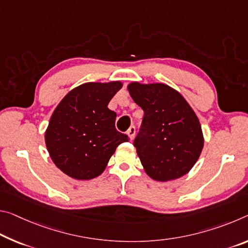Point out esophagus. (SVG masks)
I'll return each mask as SVG.
<instances>
[{"label": "esophagus", "instance_id": "1", "mask_svg": "<svg viewBox=\"0 0 248 248\" xmlns=\"http://www.w3.org/2000/svg\"><path fill=\"white\" fill-rule=\"evenodd\" d=\"M127 135L129 136V138H130V140H132L133 138H135V135H136V127H135V125H131V127L128 129Z\"/></svg>", "mask_w": 248, "mask_h": 248}]
</instances>
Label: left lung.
Here are the masks:
<instances>
[{"label": "left lung", "instance_id": "8db88e82", "mask_svg": "<svg viewBox=\"0 0 248 248\" xmlns=\"http://www.w3.org/2000/svg\"><path fill=\"white\" fill-rule=\"evenodd\" d=\"M128 90L144 113L133 141L144 171L161 182L186 174L204 144L201 124L193 109L168 85L131 82Z\"/></svg>", "mask_w": 248, "mask_h": 248}]
</instances>
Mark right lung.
Masks as SVG:
<instances>
[{
  "mask_svg": "<svg viewBox=\"0 0 248 248\" xmlns=\"http://www.w3.org/2000/svg\"><path fill=\"white\" fill-rule=\"evenodd\" d=\"M121 87L120 81L86 82L69 92L53 112L46 147L56 167L70 178L100 175L118 145L129 141L117 131V115L108 108Z\"/></svg>",
  "mask_w": 248,
  "mask_h": 248,
  "instance_id": "add662e5",
  "label": "right lung"
}]
</instances>
